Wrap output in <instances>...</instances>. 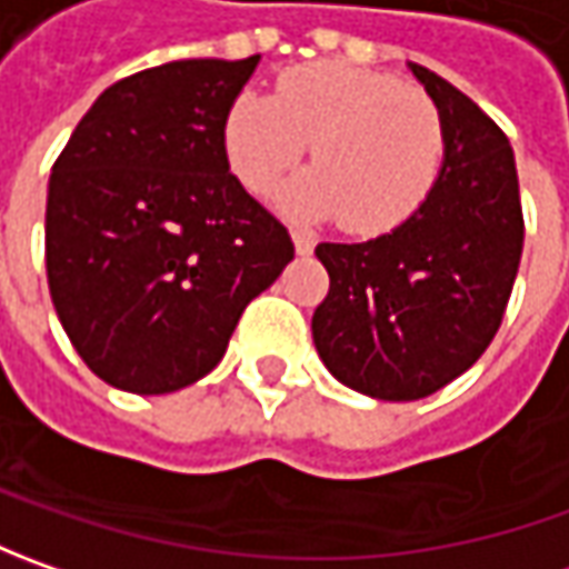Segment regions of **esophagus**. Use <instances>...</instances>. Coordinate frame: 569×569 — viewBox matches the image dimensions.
<instances>
[{
    "label": "esophagus",
    "instance_id": "esophagus-1",
    "mask_svg": "<svg viewBox=\"0 0 569 569\" xmlns=\"http://www.w3.org/2000/svg\"><path fill=\"white\" fill-rule=\"evenodd\" d=\"M291 240H295L297 256H310L313 247H317V243H313V237H310V233H303V230H295V233H291Z\"/></svg>",
    "mask_w": 569,
    "mask_h": 569
}]
</instances>
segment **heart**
I'll return each instance as SVG.
<instances>
[{"label": "heart", "mask_w": 569, "mask_h": 569, "mask_svg": "<svg viewBox=\"0 0 569 569\" xmlns=\"http://www.w3.org/2000/svg\"><path fill=\"white\" fill-rule=\"evenodd\" d=\"M221 139L252 196L274 192L310 144L313 170L284 192V208L297 218H339L358 237L411 221L447 158V122L425 91L336 59L288 69L274 98L237 94Z\"/></svg>", "instance_id": "1"}]
</instances>
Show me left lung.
I'll return each instance as SVG.
<instances>
[{
  "instance_id": "obj_1",
  "label": "left lung",
  "mask_w": 569,
  "mask_h": 569,
  "mask_svg": "<svg viewBox=\"0 0 569 569\" xmlns=\"http://www.w3.org/2000/svg\"><path fill=\"white\" fill-rule=\"evenodd\" d=\"M447 122V158L421 211L367 243H319L329 295L313 341L329 373L382 402L443 389L497 336L522 256L510 139L447 78L411 62Z\"/></svg>"
}]
</instances>
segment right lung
I'll return each mask as SVG.
<instances>
[{"label":"right lung","mask_w":569,"mask_h":569,"mask_svg":"<svg viewBox=\"0 0 569 569\" xmlns=\"http://www.w3.org/2000/svg\"><path fill=\"white\" fill-rule=\"evenodd\" d=\"M259 66L177 59L81 117L47 196L56 317L100 380L164 396L211 373L237 319L295 259L288 228L230 173L224 113Z\"/></svg>","instance_id":"add662e5"}]
</instances>
